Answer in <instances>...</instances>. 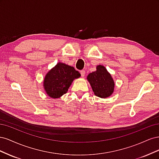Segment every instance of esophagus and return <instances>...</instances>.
I'll list each match as a JSON object with an SVG mask.
<instances>
[{"label": "esophagus", "instance_id": "34e87169", "mask_svg": "<svg viewBox=\"0 0 159 159\" xmlns=\"http://www.w3.org/2000/svg\"><path fill=\"white\" fill-rule=\"evenodd\" d=\"M80 73H81V77H82V78H84L85 75V70H81L80 71Z\"/></svg>", "mask_w": 159, "mask_h": 159}]
</instances>
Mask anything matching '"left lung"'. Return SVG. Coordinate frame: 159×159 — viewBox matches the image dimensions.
Returning <instances> with one entry per match:
<instances>
[{
	"mask_svg": "<svg viewBox=\"0 0 159 159\" xmlns=\"http://www.w3.org/2000/svg\"><path fill=\"white\" fill-rule=\"evenodd\" d=\"M87 80L94 94L101 98H107L112 95L115 82L105 67L102 65L96 66V71L89 74Z\"/></svg>",
	"mask_w": 159,
	"mask_h": 159,
	"instance_id": "1",
	"label": "left lung"
}]
</instances>
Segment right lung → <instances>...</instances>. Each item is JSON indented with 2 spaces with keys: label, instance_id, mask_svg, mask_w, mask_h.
Instances as JSON below:
<instances>
[{
  "label": "right lung",
  "instance_id": "1",
  "mask_svg": "<svg viewBox=\"0 0 159 159\" xmlns=\"http://www.w3.org/2000/svg\"><path fill=\"white\" fill-rule=\"evenodd\" d=\"M80 76V72L74 67L58 62L48 71L43 81V87L50 98H60L68 92L73 81Z\"/></svg>",
  "mask_w": 159,
  "mask_h": 159
}]
</instances>
